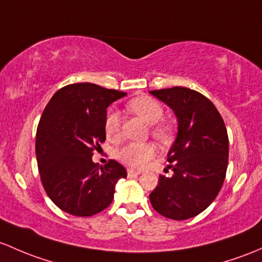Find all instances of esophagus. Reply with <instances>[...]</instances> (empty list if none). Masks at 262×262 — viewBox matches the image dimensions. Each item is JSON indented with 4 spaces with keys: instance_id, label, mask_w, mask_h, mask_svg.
Instances as JSON below:
<instances>
[{
    "instance_id": "34e87169",
    "label": "esophagus",
    "mask_w": 262,
    "mask_h": 262,
    "mask_svg": "<svg viewBox=\"0 0 262 262\" xmlns=\"http://www.w3.org/2000/svg\"><path fill=\"white\" fill-rule=\"evenodd\" d=\"M126 172H128V177H138V176L140 174V172H138V170H134V169H128Z\"/></svg>"
}]
</instances>
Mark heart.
<instances>
[{
  "instance_id": "heart-1",
  "label": "heart",
  "mask_w": 262,
  "mask_h": 262,
  "mask_svg": "<svg viewBox=\"0 0 262 262\" xmlns=\"http://www.w3.org/2000/svg\"><path fill=\"white\" fill-rule=\"evenodd\" d=\"M128 109L142 118L145 123L156 124L152 128L154 138L166 142L169 138V128L164 124H157L163 118V108L156 99L149 96L134 98L128 103ZM104 129L108 139H115L120 133V117L114 109L106 113ZM156 156V148L149 143H129L118 150L117 157L124 164L132 168H143L147 166Z\"/></svg>"
}]
</instances>
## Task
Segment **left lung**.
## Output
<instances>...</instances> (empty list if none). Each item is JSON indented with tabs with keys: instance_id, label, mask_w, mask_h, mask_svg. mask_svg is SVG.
I'll use <instances>...</instances> for the list:
<instances>
[{
	"instance_id": "obj_1",
	"label": "left lung",
	"mask_w": 262,
	"mask_h": 262,
	"mask_svg": "<svg viewBox=\"0 0 262 262\" xmlns=\"http://www.w3.org/2000/svg\"><path fill=\"white\" fill-rule=\"evenodd\" d=\"M149 93L173 110L178 123L167 154L173 174L159 176L150 203L167 219H192L213 202L224 184L228 163L224 119L211 100L188 88Z\"/></svg>"
}]
</instances>
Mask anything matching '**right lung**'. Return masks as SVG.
<instances>
[{
	"label": "right lung",
	"instance_id": "1",
	"mask_svg": "<svg viewBox=\"0 0 262 262\" xmlns=\"http://www.w3.org/2000/svg\"><path fill=\"white\" fill-rule=\"evenodd\" d=\"M125 93L92 82H78L55 93L36 132V159L41 182L50 200L73 216L88 217L105 210L115 184L126 177L122 164L93 162V152L106 138V109Z\"/></svg>",
	"mask_w": 262,
	"mask_h": 262
}]
</instances>
